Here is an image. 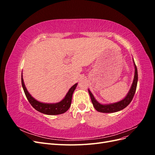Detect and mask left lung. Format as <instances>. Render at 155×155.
<instances>
[{"label":"left lung","mask_w":155,"mask_h":155,"mask_svg":"<svg viewBox=\"0 0 155 155\" xmlns=\"http://www.w3.org/2000/svg\"><path fill=\"white\" fill-rule=\"evenodd\" d=\"M134 68H135V72H134V78L133 83L132 84V86H131V88L128 93V94L127 95V96L123 100H121L119 102L115 103V104H113L101 105L99 104V103L95 100V98L93 96L91 92L88 90V93L89 94H90L93 106L95 108L96 110L100 112H104V113H111V112H118L124 109V108H125L130 104L134 96L136 90H137V83H138L137 68V66H136L134 62Z\"/></svg>","instance_id":"obj_1"}]
</instances>
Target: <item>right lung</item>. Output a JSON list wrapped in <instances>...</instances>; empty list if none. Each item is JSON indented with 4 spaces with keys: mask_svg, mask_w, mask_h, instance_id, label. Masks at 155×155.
<instances>
[{
    "mask_svg": "<svg viewBox=\"0 0 155 155\" xmlns=\"http://www.w3.org/2000/svg\"><path fill=\"white\" fill-rule=\"evenodd\" d=\"M21 83L25 95L31 105L37 111L41 112V113L48 115H57L63 114L68 110L70 105H71L73 92L75 91V89H76L78 85V83H76L70 88V90L67 94L66 96L64 97V98L61 101L55 104H47L39 102L38 101L35 100L34 97H31V96L28 93V92L27 89L25 85L24 81H23L22 75L21 76Z\"/></svg>",
    "mask_w": 155,
    "mask_h": 155,
    "instance_id": "1",
    "label": "right lung"
}]
</instances>
